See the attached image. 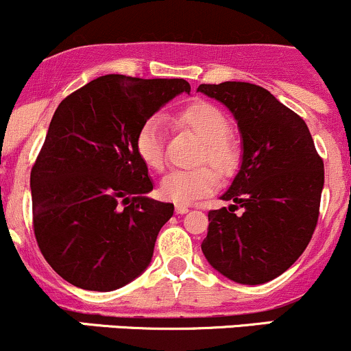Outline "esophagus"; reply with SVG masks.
<instances>
[{
	"instance_id": "34e87169",
	"label": "esophagus",
	"mask_w": 351,
	"mask_h": 351,
	"mask_svg": "<svg viewBox=\"0 0 351 351\" xmlns=\"http://www.w3.org/2000/svg\"><path fill=\"white\" fill-rule=\"evenodd\" d=\"M175 210H176V213H182V215H183V213H186V212H188V210H190V208H188V206H186V205H182V204H176V206H175Z\"/></svg>"
}]
</instances>
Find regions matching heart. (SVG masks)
<instances>
[{
    "label": "heart",
    "instance_id": "1",
    "mask_svg": "<svg viewBox=\"0 0 351 351\" xmlns=\"http://www.w3.org/2000/svg\"><path fill=\"white\" fill-rule=\"evenodd\" d=\"M178 123L204 141L198 163H210L222 175L235 171L239 165V147L228 134L230 121L222 109L212 102H193L178 114ZM136 151L147 168L163 171L166 166L165 126L160 117H151L139 128ZM217 185L219 176L215 170L210 166H198L169 173L161 182L160 190L166 200L186 205L212 193Z\"/></svg>",
    "mask_w": 351,
    "mask_h": 351
}]
</instances>
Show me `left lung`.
<instances>
[{
    "label": "left lung",
    "instance_id": "8db88e82",
    "mask_svg": "<svg viewBox=\"0 0 351 351\" xmlns=\"http://www.w3.org/2000/svg\"><path fill=\"white\" fill-rule=\"evenodd\" d=\"M198 92L227 106L242 134V166L222 200L208 212L202 242L206 261L239 284L281 276L304 252L319 217L322 156L294 110L249 82L202 84ZM242 208L239 216L234 210Z\"/></svg>",
    "mask_w": 351,
    "mask_h": 351
}]
</instances>
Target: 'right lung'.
<instances>
[{
	"label": "right lung",
	"mask_w": 351,
	"mask_h": 351,
	"mask_svg": "<svg viewBox=\"0 0 351 351\" xmlns=\"http://www.w3.org/2000/svg\"><path fill=\"white\" fill-rule=\"evenodd\" d=\"M182 92L183 79L110 73L58 104L29 175L33 232L45 261L65 281L114 291L149 265L173 204L153 190L136 151L139 128Z\"/></svg>",
	"instance_id": "obj_1"
}]
</instances>
